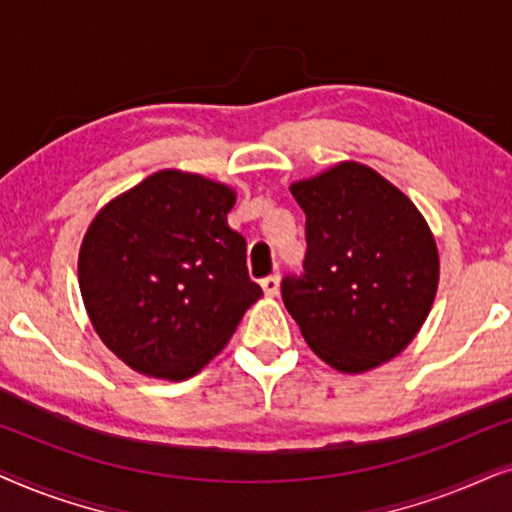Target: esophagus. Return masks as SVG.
Masks as SVG:
<instances>
[{
  "label": "esophagus",
  "instance_id": "34e87169",
  "mask_svg": "<svg viewBox=\"0 0 512 512\" xmlns=\"http://www.w3.org/2000/svg\"><path fill=\"white\" fill-rule=\"evenodd\" d=\"M261 286H263L265 296H277V293H279V275H270V277L261 279Z\"/></svg>",
  "mask_w": 512,
  "mask_h": 512
}]
</instances>
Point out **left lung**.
<instances>
[{
	"label": "left lung",
	"mask_w": 512,
	"mask_h": 512,
	"mask_svg": "<svg viewBox=\"0 0 512 512\" xmlns=\"http://www.w3.org/2000/svg\"><path fill=\"white\" fill-rule=\"evenodd\" d=\"M291 193L305 212L303 275L282 279L286 310L312 352L342 373L394 359L429 317L438 249L419 209L359 163Z\"/></svg>",
	"instance_id": "8db88e82"
}]
</instances>
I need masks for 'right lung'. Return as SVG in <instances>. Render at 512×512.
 Listing matches in <instances>:
<instances>
[{"mask_svg":"<svg viewBox=\"0 0 512 512\" xmlns=\"http://www.w3.org/2000/svg\"><path fill=\"white\" fill-rule=\"evenodd\" d=\"M228 186L163 170L111 200L83 237L79 286L97 335L137 373L186 380L263 296Z\"/></svg>","mask_w":512,"mask_h":512,"instance_id":"obj_1","label":"right lung"}]
</instances>
